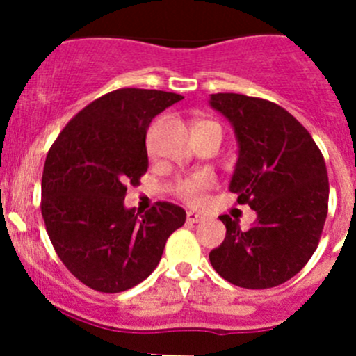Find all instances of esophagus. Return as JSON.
I'll return each mask as SVG.
<instances>
[{"mask_svg": "<svg viewBox=\"0 0 356 356\" xmlns=\"http://www.w3.org/2000/svg\"><path fill=\"white\" fill-rule=\"evenodd\" d=\"M186 220H188L189 224H201V222H204V215L195 213V211H188V215H186Z\"/></svg>", "mask_w": 356, "mask_h": 356, "instance_id": "esophagus-1", "label": "esophagus"}]
</instances>
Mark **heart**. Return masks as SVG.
Wrapping results in <instances>:
<instances>
[{
  "label": "heart",
  "mask_w": 356,
  "mask_h": 356,
  "mask_svg": "<svg viewBox=\"0 0 356 356\" xmlns=\"http://www.w3.org/2000/svg\"><path fill=\"white\" fill-rule=\"evenodd\" d=\"M200 124H203V122H200ZM210 184L211 179L210 175L207 174L181 179V181H177V184H175V195L181 200L189 201V203H198L201 196H203V193L210 188Z\"/></svg>",
  "instance_id": "obj_1"
}]
</instances>
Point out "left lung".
I'll list each match as a JSON object with an SVG mask.
<instances>
[{
    "mask_svg": "<svg viewBox=\"0 0 356 356\" xmlns=\"http://www.w3.org/2000/svg\"><path fill=\"white\" fill-rule=\"evenodd\" d=\"M210 105L231 122L239 145L229 189L239 204L257 211L248 231L220 215L227 232L210 251V264L239 288H274L296 275L317 250L329 203L324 156L310 132L275 103L217 92Z\"/></svg>",
    "mask_w": 356,
    "mask_h": 356,
    "instance_id": "1",
    "label": "left lung"
}]
</instances>
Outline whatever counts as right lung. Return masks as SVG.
Instances as JSON below:
<instances>
[{
  "instance_id": "1",
  "label": "right lung",
  "mask_w": 356,
  "mask_h": 356,
  "mask_svg": "<svg viewBox=\"0 0 356 356\" xmlns=\"http://www.w3.org/2000/svg\"><path fill=\"white\" fill-rule=\"evenodd\" d=\"M182 96L124 88L89 103L49 148L41 213L63 265L91 289L122 293L160 264L165 243L186 211L156 201L145 213L125 208L127 186L148 170L146 132Z\"/></svg>"
}]
</instances>
